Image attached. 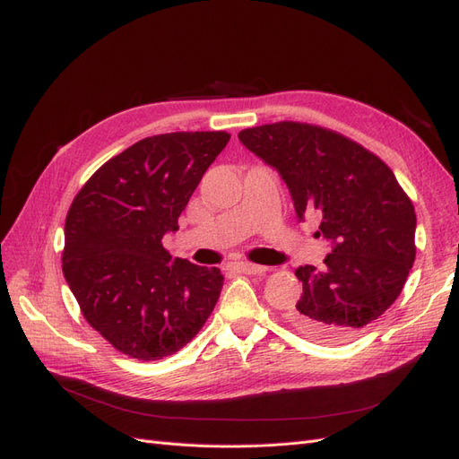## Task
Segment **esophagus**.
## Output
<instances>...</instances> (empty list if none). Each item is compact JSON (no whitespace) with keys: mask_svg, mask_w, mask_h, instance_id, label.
I'll list each match as a JSON object with an SVG mask.
<instances>
[{"mask_svg":"<svg viewBox=\"0 0 459 459\" xmlns=\"http://www.w3.org/2000/svg\"><path fill=\"white\" fill-rule=\"evenodd\" d=\"M233 268L238 270V272H243V273H253V275L266 272V268H264V266H258V264H251V262H235V264H233Z\"/></svg>","mask_w":459,"mask_h":459,"instance_id":"1","label":"esophagus"}]
</instances>
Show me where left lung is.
<instances>
[{
  "label": "left lung",
  "instance_id": "left-lung-1",
  "mask_svg": "<svg viewBox=\"0 0 459 459\" xmlns=\"http://www.w3.org/2000/svg\"><path fill=\"white\" fill-rule=\"evenodd\" d=\"M280 172L299 220L319 218L325 268L299 266L302 295L287 310L304 335L337 344L359 335L398 299L415 260V211L393 170L366 147L304 122L239 132Z\"/></svg>",
  "mask_w": 459,
  "mask_h": 459
}]
</instances>
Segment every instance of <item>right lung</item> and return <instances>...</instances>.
Wrapping results in <instances>:
<instances>
[{
  "label": "right lung",
  "instance_id": "1",
  "mask_svg": "<svg viewBox=\"0 0 459 459\" xmlns=\"http://www.w3.org/2000/svg\"><path fill=\"white\" fill-rule=\"evenodd\" d=\"M226 132L145 137L107 160L78 191L65 221L63 273L86 322L130 358L160 359L212 314L224 275L162 247Z\"/></svg>",
  "mask_w": 459,
  "mask_h": 459
}]
</instances>
